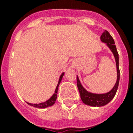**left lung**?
<instances>
[{"instance_id": "1", "label": "left lung", "mask_w": 133, "mask_h": 133, "mask_svg": "<svg viewBox=\"0 0 133 133\" xmlns=\"http://www.w3.org/2000/svg\"><path fill=\"white\" fill-rule=\"evenodd\" d=\"M100 39L101 42L106 44V46L109 48L112 53L113 54V56L115 59L116 67H117V81L114 87L109 92L103 93V94H95V93L90 92L83 87L78 75H77V87L79 89L81 100L85 105H90L93 107H101V106L105 105L109 102H110L117 92L118 86H119V82L120 72L119 68V54H118L117 48L115 45L114 39L111 35L109 34V32L106 30L103 32V34L100 37Z\"/></svg>"}]
</instances>
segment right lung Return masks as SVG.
<instances>
[{
    "instance_id": "right-lung-1",
    "label": "right lung",
    "mask_w": 133,
    "mask_h": 133,
    "mask_svg": "<svg viewBox=\"0 0 133 133\" xmlns=\"http://www.w3.org/2000/svg\"><path fill=\"white\" fill-rule=\"evenodd\" d=\"M65 72H63L61 75L60 77H59V79H58V84L56 85V88L55 89V91H54V93L53 94L52 97H50V99L47 100L45 102H43V103H30L27 102L28 105H31V106H33L34 108H46L50 107V106H52L55 103L56 100V98H57V92H58V85L60 84V83L61 82V80L63 79V75H64Z\"/></svg>"
}]
</instances>
